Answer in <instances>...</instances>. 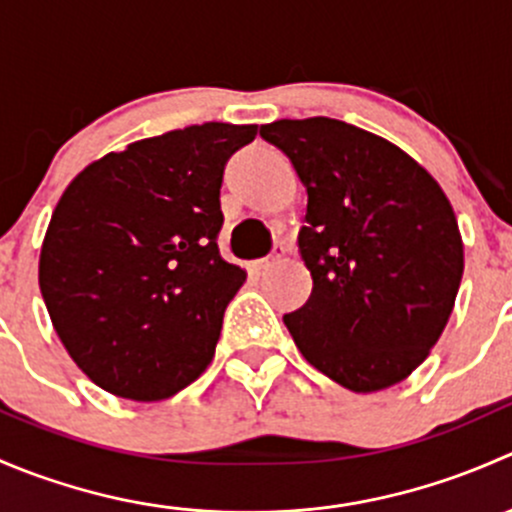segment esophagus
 <instances>
[{"label": "esophagus", "instance_id": "obj_1", "mask_svg": "<svg viewBox=\"0 0 512 512\" xmlns=\"http://www.w3.org/2000/svg\"><path fill=\"white\" fill-rule=\"evenodd\" d=\"M280 252H282V247H277V250H275V255H270V257H262V260H257L255 265H252V267H255V270H267V267H272V265H275L277 260H280Z\"/></svg>", "mask_w": 512, "mask_h": 512}]
</instances>
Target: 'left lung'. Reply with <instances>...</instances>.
Listing matches in <instances>:
<instances>
[{
    "mask_svg": "<svg viewBox=\"0 0 512 512\" xmlns=\"http://www.w3.org/2000/svg\"><path fill=\"white\" fill-rule=\"evenodd\" d=\"M260 136L307 188L299 252L314 287L285 314L294 344L356 394L399 384L438 342L461 287L446 193L399 146L337 118H282Z\"/></svg>",
    "mask_w": 512,
    "mask_h": 512,
    "instance_id": "obj_1",
    "label": "left lung"
}]
</instances>
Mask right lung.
Segmentation results:
<instances>
[{
    "mask_svg": "<svg viewBox=\"0 0 512 512\" xmlns=\"http://www.w3.org/2000/svg\"><path fill=\"white\" fill-rule=\"evenodd\" d=\"M257 126L203 123L86 165L56 203L39 289L71 359L103 391L160 401L213 361L247 272L220 257L227 158Z\"/></svg>",
    "mask_w": 512,
    "mask_h": 512,
    "instance_id": "right-lung-1",
    "label": "right lung"
}]
</instances>
